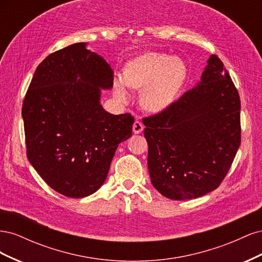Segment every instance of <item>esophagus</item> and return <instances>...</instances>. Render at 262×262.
Listing matches in <instances>:
<instances>
[{
  "label": "esophagus",
  "mask_w": 262,
  "mask_h": 262,
  "mask_svg": "<svg viewBox=\"0 0 262 262\" xmlns=\"http://www.w3.org/2000/svg\"><path fill=\"white\" fill-rule=\"evenodd\" d=\"M143 129H144L143 123H142V122L139 121V120L134 121V123H133V132H134V133L139 134V133H141L142 131H143Z\"/></svg>",
  "instance_id": "34e87169"
}]
</instances>
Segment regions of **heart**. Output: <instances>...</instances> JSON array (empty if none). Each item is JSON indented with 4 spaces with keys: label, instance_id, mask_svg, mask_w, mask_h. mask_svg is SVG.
I'll return each instance as SVG.
<instances>
[{
    "label": "heart",
    "instance_id": "1",
    "mask_svg": "<svg viewBox=\"0 0 262 262\" xmlns=\"http://www.w3.org/2000/svg\"><path fill=\"white\" fill-rule=\"evenodd\" d=\"M187 76L185 63L163 53H146L130 61L123 70L124 84L142 92V105L149 112L160 113L169 107ZM115 95L125 101L128 93L121 83L115 84Z\"/></svg>",
    "mask_w": 262,
    "mask_h": 262
}]
</instances>
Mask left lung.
<instances>
[{
	"mask_svg": "<svg viewBox=\"0 0 262 262\" xmlns=\"http://www.w3.org/2000/svg\"><path fill=\"white\" fill-rule=\"evenodd\" d=\"M150 181L172 200L216 189L241 145L239 94L217 55L201 81L163 112L143 118Z\"/></svg>",
	"mask_w": 262,
	"mask_h": 262,
	"instance_id": "8db88e82",
	"label": "left lung"
}]
</instances>
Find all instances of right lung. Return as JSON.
Segmentation results:
<instances>
[{
    "mask_svg": "<svg viewBox=\"0 0 262 262\" xmlns=\"http://www.w3.org/2000/svg\"><path fill=\"white\" fill-rule=\"evenodd\" d=\"M114 71L78 42L49 54L35 71L23 102L26 152L46 184L69 198L87 196L104 184L120 142L132 136L134 118L100 105V89Z\"/></svg>",
    "mask_w": 262,
    "mask_h": 262,
    "instance_id": "obj_1",
    "label": "right lung"
}]
</instances>
